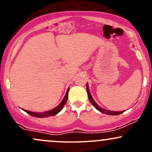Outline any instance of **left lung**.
Wrapping results in <instances>:
<instances>
[{"label": "left lung", "instance_id": "left-lung-1", "mask_svg": "<svg viewBox=\"0 0 152 152\" xmlns=\"http://www.w3.org/2000/svg\"><path fill=\"white\" fill-rule=\"evenodd\" d=\"M86 91H87V94H88V99L90 100L91 103V104L93 105L94 107L96 108L98 111H100V112L103 113V114H107V115H111V116H116V115H118V114H121L122 113H124V111H109V110H106V109H103V108L101 107V106H99L98 104L96 103L95 101L94 100L93 97H92L91 94L90 93V91H89V88H88V83H86Z\"/></svg>", "mask_w": 152, "mask_h": 152}]
</instances>
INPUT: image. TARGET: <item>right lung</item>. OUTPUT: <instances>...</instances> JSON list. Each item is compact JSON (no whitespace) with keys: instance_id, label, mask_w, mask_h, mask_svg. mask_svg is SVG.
<instances>
[{"instance_id":"add662e5","label":"right lung","mask_w":152,"mask_h":152,"mask_svg":"<svg viewBox=\"0 0 152 152\" xmlns=\"http://www.w3.org/2000/svg\"><path fill=\"white\" fill-rule=\"evenodd\" d=\"M69 88H68L67 91H66L65 96H64V99L62 100V102L58 104L56 107H55L54 109L49 110V111H44V112H33V111H28V110H25L23 109L24 111H26L27 114H28L31 116H34V117H37V118H46V117H48V116H55L58 113L60 112L63 109L64 105L66 104V101L68 99V95H69Z\"/></svg>"}]
</instances>
